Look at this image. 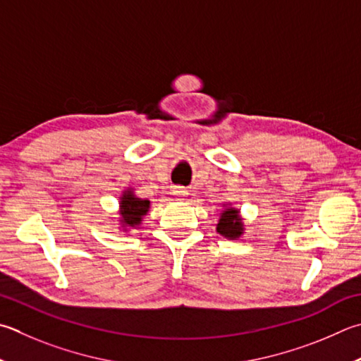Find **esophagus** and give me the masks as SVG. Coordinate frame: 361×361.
I'll return each instance as SVG.
<instances>
[{
    "label": "esophagus",
    "instance_id": "1",
    "mask_svg": "<svg viewBox=\"0 0 361 361\" xmlns=\"http://www.w3.org/2000/svg\"><path fill=\"white\" fill-rule=\"evenodd\" d=\"M172 194L175 195L176 199H180V200H183L185 197H188V189H185V188H181V186H175L173 189H172Z\"/></svg>",
    "mask_w": 361,
    "mask_h": 361
}]
</instances>
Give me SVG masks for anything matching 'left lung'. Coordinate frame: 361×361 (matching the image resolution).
Instances as JSON below:
<instances>
[{
    "label": "left lung",
    "instance_id": "1",
    "mask_svg": "<svg viewBox=\"0 0 361 361\" xmlns=\"http://www.w3.org/2000/svg\"><path fill=\"white\" fill-rule=\"evenodd\" d=\"M216 228H218V232L221 235H224L226 238H231V240L238 238L240 235L243 233V224H241L238 209L226 208L224 213H221L219 224Z\"/></svg>",
    "mask_w": 361,
    "mask_h": 361
}]
</instances>
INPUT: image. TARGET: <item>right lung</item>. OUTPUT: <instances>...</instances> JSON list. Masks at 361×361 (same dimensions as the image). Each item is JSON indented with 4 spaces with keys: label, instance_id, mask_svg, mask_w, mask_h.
Returning <instances> with one entry per match:
<instances>
[{
    "label": "right lung",
    "instance_id": "obj_1",
    "mask_svg": "<svg viewBox=\"0 0 361 361\" xmlns=\"http://www.w3.org/2000/svg\"><path fill=\"white\" fill-rule=\"evenodd\" d=\"M149 200H142L135 195L126 191L120 200V214L124 227H135L140 224L143 216L148 213Z\"/></svg>",
    "mask_w": 361,
    "mask_h": 361
}]
</instances>
